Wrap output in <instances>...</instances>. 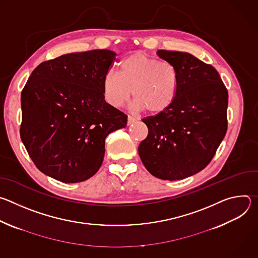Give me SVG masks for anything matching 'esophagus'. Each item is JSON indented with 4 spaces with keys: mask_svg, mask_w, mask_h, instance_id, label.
I'll return each instance as SVG.
<instances>
[{
    "mask_svg": "<svg viewBox=\"0 0 258 258\" xmlns=\"http://www.w3.org/2000/svg\"><path fill=\"white\" fill-rule=\"evenodd\" d=\"M135 121H137V118H136V117H133V116H131V115L127 116V125L134 123Z\"/></svg>",
    "mask_w": 258,
    "mask_h": 258,
    "instance_id": "34e87169",
    "label": "esophagus"
}]
</instances>
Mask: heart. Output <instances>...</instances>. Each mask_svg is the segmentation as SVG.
<instances>
[{
	"instance_id": "b5f03b06",
	"label": "heart",
	"mask_w": 258,
	"mask_h": 258,
	"mask_svg": "<svg viewBox=\"0 0 258 258\" xmlns=\"http://www.w3.org/2000/svg\"><path fill=\"white\" fill-rule=\"evenodd\" d=\"M179 87V76L175 66L160 61L144 53H135L123 59L118 73H106L103 83V95L108 104L121 107L135 97L137 110H148L158 114L173 103Z\"/></svg>"
}]
</instances>
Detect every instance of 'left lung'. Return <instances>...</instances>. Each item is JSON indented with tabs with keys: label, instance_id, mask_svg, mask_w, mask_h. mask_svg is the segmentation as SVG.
Listing matches in <instances>:
<instances>
[{
	"label": "left lung",
	"instance_id": "left-lung-1",
	"mask_svg": "<svg viewBox=\"0 0 258 258\" xmlns=\"http://www.w3.org/2000/svg\"><path fill=\"white\" fill-rule=\"evenodd\" d=\"M157 55L175 66L179 87L168 109L142 119L148 136L138 151L152 175L182 179L205 168L224 140L228 91L216 69L192 54L158 50Z\"/></svg>",
	"mask_w": 258,
	"mask_h": 258
}]
</instances>
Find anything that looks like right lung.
Here are the masks:
<instances>
[{"instance_id":"obj_1","label":"right lung","mask_w":258,"mask_h":258,"mask_svg":"<svg viewBox=\"0 0 258 258\" xmlns=\"http://www.w3.org/2000/svg\"><path fill=\"white\" fill-rule=\"evenodd\" d=\"M115 57L110 50L70 53L31 72L21 92L20 138L46 175L66 183L92 177L106 137L126 126L127 116L105 101L102 89Z\"/></svg>"}]
</instances>
